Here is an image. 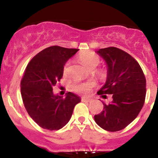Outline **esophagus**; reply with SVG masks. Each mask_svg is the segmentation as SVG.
Returning a JSON list of instances; mask_svg holds the SVG:
<instances>
[{"instance_id":"1","label":"esophagus","mask_w":158,"mask_h":158,"mask_svg":"<svg viewBox=\"0 0 158 158\" xmlns=\"http://www.w3.org/2000/svg\"><path fill=\"white\" fill-rule=\"evenodd\" d=\"M82 102H89L92 101V98H85V97H83V98H82Z\"/></svg>"}]
</instances>
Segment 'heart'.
<instances>
[{
	"label": "heart",
	"instance_id": "b5f03b06",
	"mask_svg": "<svg viewBox=\"0 0 158 158\" xmlns=\"http://www.w3.org/2000/svg\"><path fill=\"white\" fill-rule=\"evenodd\" d=\"M78 59L80 63L89 70H93L98 66L100 63V58L96 53L90 51L82 52L78 56ZM69 66V62H66L63 66V74H66L68 68ZM98 75L100 77L103 78L106 76V71L104 69H99L98 71ZM93 84L91 82H75L72 84L71 89L73 92H77L79 94L86 95L90 92Z\"/></svg>",
	"mask_w": 158,
	"mask_h": 158
}]
</instances>
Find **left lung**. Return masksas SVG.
Instances as JSON below:
<instances>
[{"instance_id":"obj_1","label":"left lung","mask_w":158,"mask_h":158,"mask_svg":"<svg viewBox=\"0 0 158 158\" xmlns=\"http://www.w3.org/2000/svg\"><path fill=\"white\" fill-rule=\"evenodd\" d=\"M108 65L106 84L97 93L111 95V102L103 103V111L94 116L98 126L118 131L133 122L144 106L146 79L139 63L122 49L107 47L97 51Z\"/></svg>"}]
</instances>
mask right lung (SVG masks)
<instances>
[{"label": "right lung", "instance_id": "1", "mask_svg": "<svg viewBox=\"0 0 158 158\" xmlns=\"http://www.w3.org/2000/svg\"><path fill=\"white\" fill-rule=\"evenodd\" d=\"M79 49L52 46L33 57L20 82L23 105L29 115L39 126L59 130L69 122L73 109L80 98L69 92L66 98L55 95L52 87L63 75V66Z\"/></svg>", "mask_w": 158, "mask_h": 158}]
</instances>
